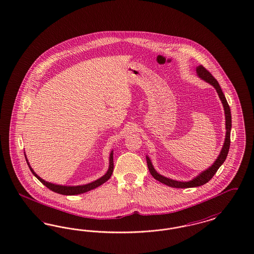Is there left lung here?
<instances>
[{
	"mask_svg": "<svg viewBox=\"0 0 254 254\" xmlns=\"http://www.w3.org/2000/svg\"><path fill=\"white\" fill-rule=\"evenodd\" d=\"M196 74L198 77H200L204 81L211 84L213 86V88L216 90L218 96L220 98V100L223 104L224 112H225V119H226V138L224 141L223 147L220 151L219 156L217 157V159L215 160V162L212 164L211 167H209L208 169H206L205 171L200 173L198 176H196L195 178H193L192 181L189 182H178V181H174L171 179L165 178L162 175H160L157 172L154 167H153L152 163L150 161V159L146 156V162H147V166L149 169V172L152 175L153 178L157 181H159L160 183H164L165 185H168L173 188H192V187H197V186H201L204 185L205 183H208L213 176L218 170V168L223 164L227 155L229 153L230 149V144H231V129H232V115H231V109L230 106L228 104V102L226 100V97L224 95L222 90L218 84L217 80L213 77L212 73L209 71H207L202 65H199L196 68Z\"/></svg>",
	"mask_w": 254,
	"mask_h": 254,
	"instance_id": "8db88e82",
	"label": "left lung"
}]
</instances>
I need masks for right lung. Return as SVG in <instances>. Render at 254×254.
<instances>
[{"instance_id": "1", "label": "right lung", "mask_w": 254, "mask_h": 254, "mask_svg": "<svg viewBox=\"0 0 254 254\" xmlns=\"http://www.w3.org/2000/svg\"><path fill=\"white\" fill-rule=\"evenodd\" d=\"M25 156V154H24ZM25 159H26V162L27 164L30 168L31 172L33 173V175L41 182L43 185H45L47 188H49L50 190H52L53 192H56V193H61V194H65V195H74V194H79V193H86L88 191H91L92 189L100 186L103 183H106L107 181L110 180V178L112 177V172H113V151L111 152L110 155V166H109V170L107 171V173L101 177L100 179L94 181L91 183H88V184H85V185H78V186H63V185H58V184H53L51 183H47L45 182L44 180H42L41 178H40L36 173L34 172V170L32 169V167L30 166V164L27 161V158L25 156Z\"/></svg>"}]
</instances>
